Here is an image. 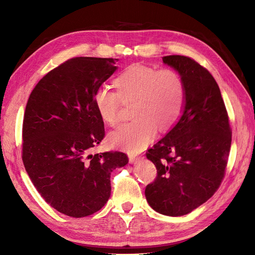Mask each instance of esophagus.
<instances>
[{"label": "esophagus", "mask_w": 255, "mask_h": 255, "mask_svg": "<svg viewBox=\"0 0 255 255\" xmlns=\"http://www.w3.org/2000/svg\"><path fill=\"white\" fill-rule=\"evenodd\" d=\"M128 160L130 164H134L139 160V156L135 155V154H128Z\"/></svg>", "instance_id": "esophagus-1"}]
</instances>
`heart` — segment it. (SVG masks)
Instances as JSON below:
<instances>
[{
    "label": "heart",
    "instance_id": "obj_1",
    "mask_svg": "<svg viewBox=\"0 0 255 255\" xmlns=\"http://www.w3.org/2000/svg\"><path fill=\"white\" fill-rule=\"evenodd\" d=\"M116 91L102 86L94 93V104L100 117L115 127L121 119L124 105H131L129 123L109 136L112 146L128 152H139L153 140L156 128H172L183 113L186 87L183 78L170 68L155 69L134 64L114 80Z\"/></svg>",
    "mask_w": 255,
    "mask_h": 255
}]
</instances>
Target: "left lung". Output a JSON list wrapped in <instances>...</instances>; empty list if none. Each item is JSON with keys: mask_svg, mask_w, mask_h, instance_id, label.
<instances>
[{"mask_svg": "<svg viewBox=\"0 0 255 255\" xmlns=\"http://www.w3.org/2000/svg\"><path fill=\"white\" fill-rule=\"evenodd\" d=\"M186 87V105L176 126L146 152L156 177L145 188L150 207L166 216L187 215L210 199L225 175L232 128L211 72L180 55L163 57Z\"/></svg>", "mask_w": 255, "mask_h": 255, "instance_id": "obj_1", "label": "left lung"}]
</instances>
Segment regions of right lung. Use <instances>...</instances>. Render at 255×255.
<instances>
[{
	"label": "right lung",
	"instance_id": "obj_1",
	"mask_svg": "<svg viewBox=\"0 0 255 255\" xmlns=\"http://www.w3.org/2000/svg\"><path fill=\"white\" fill-rule=\"evenodd\" d=\"M117 61L71 58L37 83L26 106L22 163L41 197L69 217L100 211L111 195V172L128 162L121 151L89 153L105 138L94 93Z\"/></svg>",
	"mask_w": 255,
	"mask_h": 255
}]
</instances>
